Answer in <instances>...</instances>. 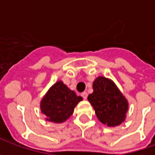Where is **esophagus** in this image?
<instances>
[{
  "label": "esophagus",
  "instance_id": "34e87169",
  "mask_svg": "<svg viewBox=\"0 0 155 155\" xmlns=\"http://www.w3.org/2000/svg\"><path fill=\"white\" fill-rule=\"evenodd\" d=\"M81 96L84 98V100H86V99H87V96H88L87 92H85V91H84L83 93H81Z\"/></svg>",
  "mask_w": 155,
  "mask_h": 155
}]
</instances>
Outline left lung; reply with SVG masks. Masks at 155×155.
Instances as JSON below:
<instances>
[{
  "label": "left lung",
  "mask_w": 155,
  "mask_h": 155,
  "mask_svg": "<svg viewBox=\"0 0 155 155\" xmlns=\"http://www.w3.org/2000/svg\"><path fill=\"white\" fill-rule=\"evenodd\" d=\"M93 90V93L88 96V101L99 120L110 127L120 125L125 120L129 109L126 98L113 81L103 76L94 80Z\"/></svg>",
  "instance_id": "obj_1"
}]
</instances>
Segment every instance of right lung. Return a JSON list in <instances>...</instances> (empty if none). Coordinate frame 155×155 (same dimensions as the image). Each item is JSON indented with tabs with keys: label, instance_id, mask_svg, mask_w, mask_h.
<instances>
[{
	"label": "right lung",
	"instance_id": "add662e5",
	"mask_svg": "<svg viewBox=\"0 0 155 155\" xmlns=\"http://www.w3.org/2000/svg\"><path fill=\"white\" fill-rule=\"evenodd\" d=\"M83 100L71 91L62 81L53 84L41 101V110L46 120L62 123L70 118L74 107Z\"/></svg>",
	"mask_w": 155,
	"mask_h": 155
}]
</instances>
